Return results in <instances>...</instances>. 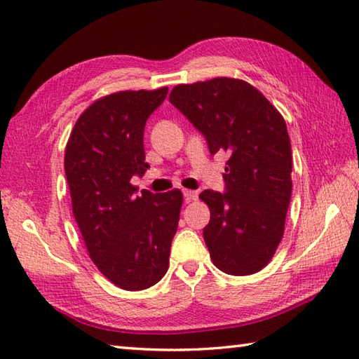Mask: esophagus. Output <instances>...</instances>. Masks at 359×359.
<instances>
[{"mask_svg":"<svg viewBox=\"0 0 359 359\" xmlns=\"http://www.w3.org/2000/svg\"><path fill=\"white\" fill-rule=\"evenodd\" d=\"M197 196L199 194H197V191H193V189H184V199L187 203L196 201Z\"/></svg>","mask_w":359,"mask_h":359,"instance_id":"1","label":"esophagus"}]
</instances>
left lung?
Returning <instances> with one entry per match:
<instances>
[{"mask_svg": "<svg viewBox=\"0 0 359 359\" xmlns=\"http://www.w3.org/2000/svg\"><path fill=\"white\" fill-rule=\"evenodd\" d=\"M170 102L205 137L211 154H230L225 191L199 196L211 211L203 239L212 264L233 276L257 273L284 236L292 197L284 118L256 88L226 77L175 86Z\"/></svg>", "mask_w": 359, "mask_h": 359, "instance_id": "8db88e82", "label": "left lung"}]
</instances>
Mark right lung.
<instances>
[{
    "mask_svg": "<svg viewBox=\"0 0 359 359\" xmlns=\"http://www.w3.org/2000/svg\"><path fill=\"white\" fill-rule=\"evenodd\" d=\"M168 88L123 90L93 103L75 123L65 154L74 217L97 269L112 284L137 292L165 276L177 231L182 193H137L143 133Z\"/></svg>",
    "mask_w": 359,
    "mask_h": 359,
    "instance_id": "add662e5",
    "label": "right lung"
}]
</instances>
